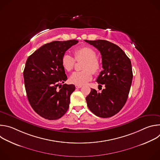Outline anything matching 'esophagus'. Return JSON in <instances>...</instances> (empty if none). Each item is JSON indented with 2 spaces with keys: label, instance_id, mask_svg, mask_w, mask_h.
I'll return each instance as SVG.
<instances>
[{
  "label": "esophagus",
  "instance_id": "obj_1",
  "mask_svg": "<svg viewBox=\"0 0 160 160\" xmlns=\"http://www.w3.org/2000/svg\"><path fill=\"white\" fill-rule=\"evenodd\" d=\"M82 86V85H75V87L77 88H81Z\"/></svg>",
  "mask_w": 160,
  "mask_h": 160
}]
</instances>
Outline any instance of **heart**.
<instances>
[{"label":"heart","instance_id":"1","mask_svg":"<svg viewBox=\"0 0 160 160\" xmlns=\"http://www.w3.org/2000/svg\"><path fill=\"white\" fill-rule=\"evenodd\" d=\"M75 58L70 54L66 53L61 59V64L64 69L70 72L72 71L77 61L84 60L81 72H74L70 77V82L76 85H83L92 78V73L98 74L101 69V64L94 49L90 47H81L77 49L75 52Z\"/></svg>","mask_w":160,"mask_h":160}]
</instances>
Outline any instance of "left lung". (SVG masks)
Wrapping results in <instances>:
<instances>
[{"instance_id": "1", "label": "left lung", "mask_w": 160, "mask_h": 160, "mask_svg": "<svg viewBox=\"0 0 160 160\" xmlns=\"http://www.w3.org/2000/svg\"><path fill=\"white\" fill-rule=\"evenodd\" d=\"M85 41L101 52L103 70L96 81L105 86L101 92L91 88L86 98L88 108L99 117H112L122 109L128 99L133 78L131 61L115 43L104 40Z\"/></svg>"}]
</instances>
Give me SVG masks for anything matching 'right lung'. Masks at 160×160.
<instances>
[{
	"instance_id": "add662e5",
	"label": "right lung",
	"mask_w": 160,
	"mask_h": 160,
	"mask_svg": "<svg viewBox=\"0 0 160 160\" xmlns=\"http://www.w3.org/2000/svg\"><path fill=\"white\" fill-rule=\"evenodd\" d=\"M78 42L77 40L53 41L42 45L27 59L23 77L28 100L33 110L45 119L58 120L69 108L75 87L64 83L67 76L61 59Z\"/></svg>"
}]
</instances>
